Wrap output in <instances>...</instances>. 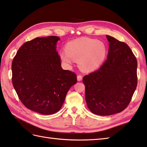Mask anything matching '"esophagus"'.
<instances>
[{
  "mask_svg": "<svg viewBox=\"0 0 147 147\" xmlns=\"http://www.w3.org/2000/svg\"><path fill=\"white\" fill-rule=\"evenodd\" d=\"M83 79V77L82 75H80V74H79V75L77 76V80L78 81V82H80V81H82Z\"/></svg>",
  "mask_w": 147,
  "mask_h": 147,
  "instance_id": "34e87169",
  "label": "esophagus"
}]
</instances>
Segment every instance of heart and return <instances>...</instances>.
I'll use <instances>...</instances> for the list:
<instances>
[{
	"instance_id": "b5f03b06",
	"label": "heart",
	"mask_w": 147,
	"mask_h": 147,
	"mask_svg": "<svg viewBox=\"0 0 147 147\" xmlns=\"http://www.w3.org/2000/svg\"><path fill=\"white\" fill-rule=\"evenodd\" d=\"M107 47L102 42L89 38H80L67 43L65 51L60 52L62 62L70 65L78 60L81 69L92 71L98 69L107 55Z\"/></svg>"
}]
</instances>
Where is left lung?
Instances as JSON below:
<instances>
[{
  "label": "left lung",
  "instance_id": "8db88e82",
  "mask_svg": "<svg viewBox=\"0 0 147 147\" xmlns=\"http://www.w3.org/2000/svg\"><path fill=\"white\" fill-rule=\"evenodd\" d=\"M107 60L98 70L83 77L87 106L93 114L119 113L129 105L137 86V61L126 43L106 35Z\"/></svg>",
  "mask_w": 147,
  "mask_h": 147
}]
</instances>
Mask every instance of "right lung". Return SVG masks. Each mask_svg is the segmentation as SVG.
Masks as SVG:
<instances>
[{"instance_id":"1","label":"right lung","mask_w":147,"mask_h":147,"mask_svg":"<svg viewBox=\"0 0 147 147\" xmlns=\"http://www.w3.org/2000/svg\"><path fill=\"white\" fill-rule=\"evenodd\" d=\"M60 38L37 37L19 49L12 62V82L19 98L39 114L61 109L68 90L77 82L74 72L62 69L56 51Z\"/></svg>"}]
</instances>
